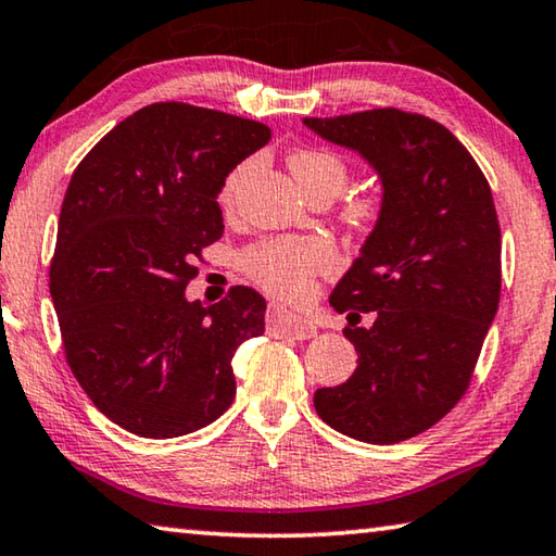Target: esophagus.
Masks as SVG:
<instances>
[{
  "label": "esophagus",
  "mask_w": 556,
  "mask_h": 556,
  "mask_svg": "<svg viewBox=\"0 0 556 556\" xmlns=\"http://www.w3.org/2000/svg\"><path fill=\"white\" fill-rule=\"evenodd\" d=\"M268 319H270V325L276 327L280 334H286L290 339H298V342H303V339H309V337L317 334V327L309 323V319L300 317L295 313H290V309H283V307H278V305H270Z\"/></svg>",
  "instance_id": "esophagus-1"
}]
</instances>
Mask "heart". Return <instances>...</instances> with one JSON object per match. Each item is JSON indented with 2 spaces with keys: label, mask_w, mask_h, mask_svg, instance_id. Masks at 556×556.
Masks as SVG:
<instances>
[{
  "label": "heart",
  "mask_w": 556,
  "mask_h": 556,
  "mask_svg": "<svg viewBox=\"0 0 556 556\" xmlns=\"http://www.w3.org/2000/svg\"><path fill=\"white\" fill-rule=\"evenodd\" d=\"M288 165L300 182V188L307 192V198L315 192H327L329 198H334V194L344 190L349 180L344 161L337 153L323 149L293 151ZM249 170L251 161H243L227 173L219 188L222 207L229 210L237 202V194ZM378 212H381L378 198H356L344 207V219L354 224V227H362V224H371L378 217ZM329 266H332V251H329L327 243L313 237L263 239L241 253L243 273L253 283L278 298L305 295L313 276L327 270Z\"/></svg>",
  "instance_id": "obj_1"
}]
</instances>
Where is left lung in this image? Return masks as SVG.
<instances>
[{"mask_svg":"<svg viewBox=\"0 0 556 556\" xmlns=\"http://www.w3.org/2000/svg\"><path fill=\"white\" fill-rule=\"evenodd\" d=\"M303 124L356 151L383 185L376 227L329 298L356 317L344 329L356 371L319 388L315 410L358 442L410 440L462 401L498 313L501 227L489 180L430 116L383 106ZM362 312L375 313L371 328L355 327Z\"/></svg>","mask_w":556,"mask_h":556,"instance_id":"1","label":"left lung"}]
</instances>
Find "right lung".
Masks as SVG:
<instances>
[{"label":"right lung","mask_w":556,"mask_h":556,"mask_svg":"<svg viewBox=\"0 0 556 556\" xmlns=\"http://www.w3.org/2000/svg\"><path fill=\"white\" fill-rule=\"evenodd\" d=\"M268 139L261 122L155 102L116 124L73 173L51 261L53 307L77 383L131 434H188L233 401L231 358L263 334L266 300L233 286L204 307L185 288L224 233V178Z\"/></svg>","instance_id":"add662e5"}]
</instances>
